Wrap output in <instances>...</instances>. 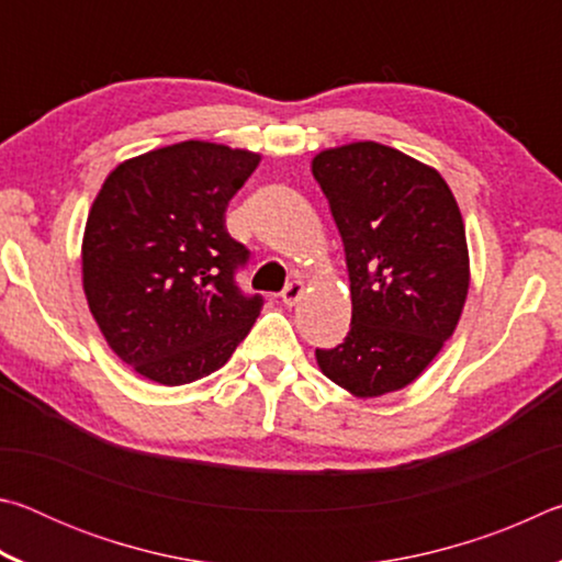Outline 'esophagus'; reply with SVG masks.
I'll list each match as a JSON object with an SVG mask.
<instances>
[{
    "instance_id": "34e87169",
    "label": "esophagus",
    "mask_w": 562,
    "mask_h": 562,
    "mask_svg": "<svg viewBox=\"0 0 562 562\" xmlns=\"http://www.w3.org/2000/svg\"><path fill=\"white\" fill-rule=\"evenodd\" d=\"M302 294H304V282L302 280H292L288 288L282 290V302H284V307H294V304H297L300 300H302Z\"/></svg>"
}]
</instances>
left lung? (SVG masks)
<instances>
[{
  "mask_svg": "<svg viewBox=\"0 0 562 562\" xmlns=\"http://www.w3.org/2000/svg\"><path fill=\"white\" fill-rule=\"evenodd\" d=\"M312 176L345 243L351 327L317 349L322 374L355 398L424 374L459 325L471 282L459 203L434 166L376 140L325 148Z\"/></svg>",
  "mask_w": 562,
  "mask_h": 562,
  "instance_id": "left-lung-1",
  "label": "left lung"
}]
</instances>
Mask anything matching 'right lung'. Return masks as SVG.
<instances>
[{
  "instance_id": "1",
  "label": "right lung",
  "mask_w": 562,
  "mask_h": 562,
  "mask_svg": "<svg viewBox=\"0 0 562 562\" xmlns=\"http://www.w3.org/2000/svg\"><path fill=\"white\" fill-rule=\"evenodd\" d=\"M262 156L183 140L126 158L103 180L81 240V280L101 335L133 372L164 386L221 369L260 317L235 288L247 250L225 207Z\"/></svg>"
}]
</instances>
